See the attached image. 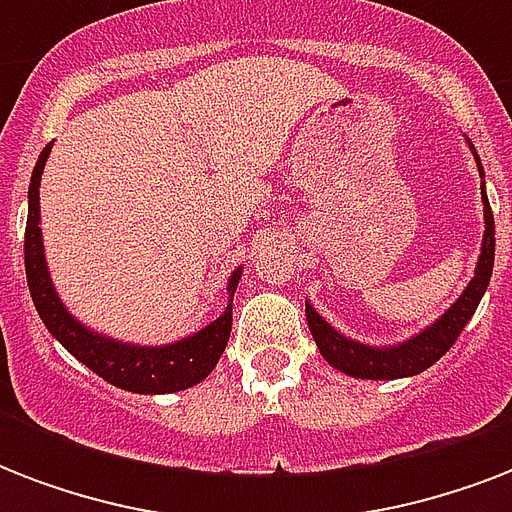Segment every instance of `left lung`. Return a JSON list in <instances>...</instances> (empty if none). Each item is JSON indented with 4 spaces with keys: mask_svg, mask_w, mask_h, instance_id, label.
<instances>
[{
    "mask_svg": "<svg viewBox=\"0 0 512 512\" xmlns=\"http://www.w3.org/2000/svg\"><path fill=\"white\" fill-rule=\"evenodd\" d=\"M478 162V156H476ZM478 172L484 177L481 162H478ZM484 191V185H481ZM484 247H481V257H478V268L468 289L457 297V303L449 311L430 324L425 332L412 337L409 342L393 345V348H369L356 340L342 337L340 332L329 327L327 321L321 319L319 313L313 311L311 305L305 303V319L313 332V340L319 345L321 356L327 358L329 364L340 369V372L350 374V377H361V380H396V377H409V374L425 372L430 364H436L438 358L444 356L446 350L452 348L460 332L468 327V321L473 319L481 297H484L489 279H492L494 268V215L489 207L484 191Z\"/></svg>",
    "mask_w": 512,
    "mask_h": 512,
    "instance_id": "1",
    "label": "left lung"
}]
</instances>
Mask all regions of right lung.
<instances>
[{
	"instance_id": "1",
	"label": "right lung",
	"mask_w": 512,
	"mask_h": 512,
	"mask_svg": "<svg viewBox=\"0 0 512 512\" xmlns=\"http://www.w3.org/2000/svg\"><path fill=\"white\" fill-rule=\"evenodd\" d=\"M50 146H44L39 154V162L31 175L28 185V220L26 239H23V255H26V279L28 292L34 300L39 319L50 335L63 345V348L90 366L92 372L103 377L106 382L132 393H175L201 382L223 356L228 337H231L233 324V292L241 279V268L228 281V308L209 327L196 332L193 337H185L172 345L162 348H138V345H124V342L108 340L103 335H95L87 327H82L71 313L63 308V303L52 289L47 263H44L42 231H39V180H42L44 162H47Z\"/></svg>"
}]
</instances>
